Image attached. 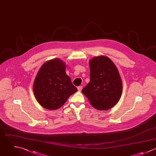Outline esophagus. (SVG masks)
Instances as JSON below:
<instances>
[{
    "mask_svg": "<svg viewBox=\"0 0 156 156\" xmlns=\"http://www.w3.org/2000/svg\"><path fill=\"white\" fill-rule=\"evenodd\" d=\"M82 89H83V86H81L78 87V90L79 92H81V90H82Z\"/></svg>",
    "mask_w": 156,
    "mask_h": 156,
    "instance_id": "1",
    "label": "esophagus"
}]
</instances>
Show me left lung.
I'll use <instances>...</instances> for the list:
<instances>
[{
    "mask_svg": "<svg viewBox=\"0 0 156 156\" xmlns=\"http://www.w3.org/2000/svg\"><path fill=\"white\" fill-rule=\"evenodd\" d=\"M90 82L82 90L90 105L99 111L113 108L121 98L123 85L118 69L108 56L89 60Z\"/></svg>",
    "mask_w": 156,
    "mask_h": 156,
    "instance_id": "8db88e82",
    "label": "left lung"
}]
</instances>
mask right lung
<instances>
[{
    "mask_svg": "<svg viewBox=\"0 0 156 156\" xmlns=\"http://www.w3.org/2000/svg\"><path fill=\"white\" fill-rule=\"evenodd\" d=\"M66 68L64 62L55 58L45 62L39 69L33 90L35 98L43 108L48 110L58 109L77 91L66 74Z\"/></svg>",
    "mask_w": 156,
    "mask_h": 156,
    "instance_id": "add662e5",
    "label": "right lung"
}]
</instances>
